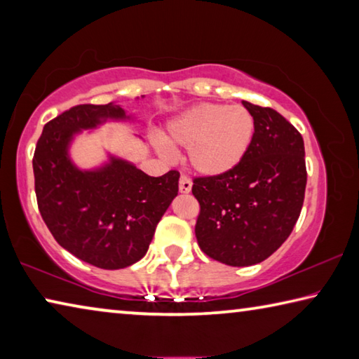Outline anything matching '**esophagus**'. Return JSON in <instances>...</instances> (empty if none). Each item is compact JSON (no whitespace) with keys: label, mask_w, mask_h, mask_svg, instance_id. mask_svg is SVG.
Listing matches in <instances>:
<instances>
[{"label":"esophagus","mask_w":359,"mask_h":359,"mask_svg":"<svg viewBox=\"0 0 359 359\" xmlns=\"http://www.w3.org/2000/svg\"><path fill=\"white\" fill-rule=\"evenodd\" d=\"M191 180L187 177V175H180V180H179V190L180 193H190L191 190Z\"/></svg>","instance_id":"obj_1"}]
</instances>
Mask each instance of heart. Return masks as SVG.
Wrapping results in <instances>:
<instances>
[{"instance_id": "1", "label": "heart", "mask_w": 359, "mask_h": 359, "mask_svg": "<svg viewBox=\"0 0 359 359\" xmlns=\"http://www.w3.org/2000/svg\"><path fill=\"white\" fill-rule=\"evenodd\" d=\"M255 137V118L244 106L199 104L168 123L160 149H187V161L208 177L226 174L241 165Z\"/></svg>"}]
</instances>
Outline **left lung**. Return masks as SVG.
Masks as SVG:
<instances>
[{
	"instance_id": "left-lung-1",
	"label": "left lung",
	"mask_w": 359,
	"mask_h": 359,
	"mask_svg": "<svg viewBox=\"0 0 359 359\" xmlns=\"http://www.w3.org/2000/svg\"><path fill=\"white\" fill-rule=\"evenodd\" d=\"M242 104L255 118L250 150L233 171L194 177L191 188L199 248L236 267L261 263L288 239L307 184L301 133L274 109Z\"/></svg>"
}]
</instances>
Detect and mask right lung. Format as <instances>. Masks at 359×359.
Listing matches in <instances>:
<instances>
[{
  "label": "right lung",
  "instance_id": "1",
  "mask_svg": "<svg viewBox=\"0 0 359 359\" xmlns=\"http://www.w3.org/2000/svg\"><path fill=\"white\" fill-rule=\"evenodd\" d=\"M128 118L118 104H79L44 125L33 156L42 220L65 250L101 269H123L149 250L155 228L177 196L179 171L150 177L111 158L96 171L72 165L68 145L81 130Z\"/></svg>",
  "mask_w": 359,
  "mask_h": 359
}]
</instances>
